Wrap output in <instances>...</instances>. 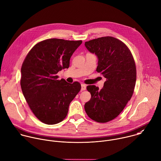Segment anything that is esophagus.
Returning <instances> with one entry per match:
<instances>
[{"label":"esophagus","mask_w":161,"mask_h":161,"mask_svg":"<svg viewBox=\"0 0 161 161\" xmlns=\"http://www.w3.org/2000/svg\"><path fill=\"white\" fill-rule=\"evenodd\" d=\"M86 89V86L85 85V84H81V90L83 91V90H85Z\"/></svg>","instance_id":"esophagus-1"}]
</instances>
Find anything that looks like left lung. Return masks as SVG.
I'll list each match as a JSON object with an SVG mask.
<instances>
[{
  "label": "left lung",
  "mask_w": 161,
  "mask_h": 161,
  "mask_svg": "<svg viewBox=\"0 0 161 161\" xmlns=\"http://www.w3.org/2000/svg\"><path fill=\"white\" fill-rule=\"evenodd\" d=\"M85 45L97 57L96 71L106 79L101 90L87 86L92 97L85 104V110L92 119L107 123L123 111L133 95L136 80L135 61L128 47L112 36L93 39Z\"/></svg>",
  "instance_id": "1"
}]
</instances>
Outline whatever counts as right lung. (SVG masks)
I'll list each match as a JSON object with an SVG mask.
<instances>
[{"label": "right lung", "instance_id": "add662e5", "mask_svg": "<svg viewBox=\"0 0 161 161\" xmlns=\"http://www.w3.org/2000/svg\"><path fill=\"white\" fill-rule=\"evenodd\" d=\"M81 43L58 38L43 40L31 48L22 64L23 95L35 116L45 124L62 121L81 90L78 82L59 80L57 73L69 68L71 57Z\"/></svg>", "mask_w": 161, "mask_h": 161}]
</instances>
